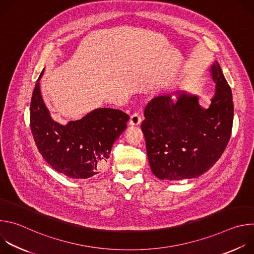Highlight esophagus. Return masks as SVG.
Returning a JSON list of instances; mask_svg holds the SVG:
<instances>
[{
    "label": "esophagus",
    "instance_id": "esophagus-1",
    "mask_svg": "<svg viewBox=\"0 0 254 254\" xmlns=\"http://www.w3.org/2000/svg\"><path fill=\"white\" fill-rule=\"evenodd\" d=\"M140 123H141V118H140L139 114L134 113L130 116V119H129V125L130 126H138Z\"/></svg>",
    "mask_w": 254,
    "mask_h": 254
}]
</instances>
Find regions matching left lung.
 <instances>
[{
    "mask_svg": "<svg viewBox=\"0 0 254 254\" xmlns=\"http://www.w3.org/2000/svg\"><path fill=\"white\" fill-rule=\"evenodd\" d=\"M215 83L210 104L177 91L160 94L144 108L141 130L153 174L161 180L193 179L219 160L233 124L232 92L217 61L209 67Z\"/></svg>",
    "mask_w": 254,
    "mask_h": 254,
    "instance_id": "left-lung-1",
    "label": "left lung"
}]
</instances>
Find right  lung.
I'll use <instances>...</instances> for the list:
<instances>
[{
    "mask_svg": "<svg viewBox=\"0 0 254 254\" xmlns=\"http://www.w3.org/2000/svg\"><path fill=\"white\" fill-rule=\"evenodd\" d=\"M35 84L30 104L31 131L40 154L57 172L72 179H89L101 173L112 147L127 128L129 117L114 108H95L77 121L62 125L47 108Z\"/></svg>",
    "mask_w": 254,
    "mask_h": 254,
    "instance_id": "add662e5",
    "label": "right lung"
}]
</instances>
